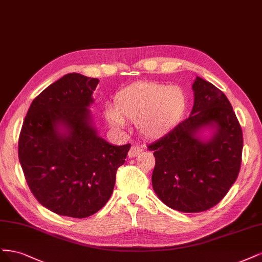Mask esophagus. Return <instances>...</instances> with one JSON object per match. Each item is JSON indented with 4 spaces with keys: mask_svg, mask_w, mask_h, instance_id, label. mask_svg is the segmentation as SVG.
<instances>
[{
    "mask_svg": "<svg viewBox=\"0 0 262 262\" xmlns=\"http://www.w3.org/2000/svg\"><path fill=\"white\" fill-rule=\"evenodd\" d=\"M142 151V149L139 147V146H136V145H133L130 147V150L128 152V157L129 158H134V157H137L140 152Z\"/></svg>",
    "mask_w": 262,
    "mask_h": 262,
    "instance_id": "1",
    "label": "esophagus"
}]
</instances>
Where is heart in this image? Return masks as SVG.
<instances>
[{"mask_svg": "<svg viewBox=\"0 0 262 262\" xmlns=\"http://www.w3.org/2000/svg\"><path fill=\"white\" fill-rule=\"evenodd\" d=\"M187 103V96L179 86L141 81L117 92L115 108L108 106L105 115L114 127H124L126 121L138 122L142 135L160 137L180 123Z\"/></svg>", "mask_w": 262, "mask_h": 262, "instance_id": "b5f03b06", "label": "heart"}]
</instances>
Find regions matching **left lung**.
Returning a JSON list of instances; mask_svg holds the SVG:
<instances>
[{"label":"left lung","instance_id":"8db88e82","mask_svg":"<svg viewBox=\"0 0 262 262\" xmlns=\"http://www.w3.org/2000/svg\"><path fill=\"white\" fill-rule=\"evenodd\" d=\"M189 117L148 145L156 165L152 187L163 204L182 212H201L214 207L237 179L243 152V132L223 92L197 77ZM215 129L209 141L200 130Z\"/></svg>","mask_w":262,"mask_h":262}]
</instances>
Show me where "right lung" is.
<instances>
[{"label":"right lung","instance_id":"1","mask_svg":"<svg viewBox=\"0 0 262 262\" xmlns=\"http://www.w3.org/2000/svg\"><path fill=\"white\" fill-rule=\"evenodd\" d=\"M99 79L72 73L32 101L18 139V158L32 195L52 212L83 219L111 197L130 145L98 136L88 106Z\"/></svg>","mask_w":262,"mask_h":262}]
</instances>
